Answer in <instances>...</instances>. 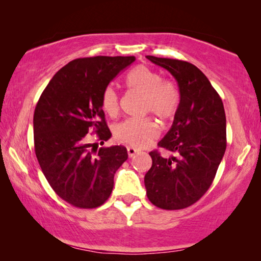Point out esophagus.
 Instances as JSON below:
<instances>
[{
  "mask_svg": "<svg viewBox=\"0 0 261 261\" xmlns=\"http://www.w3.org/2000/svg\"><path fill=\"white\" fill-rule=\"evenodd\" d=\"M127 152H128V156H129V158H133V156L137 154V153L139 152L137 148H133V147H128L127 148Z\"/></svg>",
  "mask_w": 261,
  "mask_h": 261,
  "instance_id": "esophagus-1",
  "label": "esophagus"
}]
</instances>
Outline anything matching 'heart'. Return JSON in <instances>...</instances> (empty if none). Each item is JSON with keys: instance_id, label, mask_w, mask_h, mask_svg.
Masks as SVG:
<instances>
[{"instance_id": "heart-1", "label": "heart", "mask_w": 261, "mask_h": 261, "mask_svg": "<svg viewBox=\"0 0 261 261\" xmlns=\"http://www.w3.org/2000/svg\"><path fill=\"white\" fill-rule=\"evenodd\" d=\"M130 90L145 96L142 110L153 113L162 121H170L178 112L180 95L173 82L162 80L156 71L145 65L134 67L126 78ZM103 109L110 116H115L120 110V96L115 88L107 87L102 96ZM159 135V127L151 117L129 119L117 124L114 129V137L121 144L133 148L148 146Z\"/></svg>"}]
</instances>
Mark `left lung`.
I'll return each mask as SVG.
<instances>
[{
    "instance_id": "1",
    "label": "left lung",
    "mask_w": 261,
    "mask_h": 261,
    "mask_svg": "<svg viewBox=\"0 0 261 261\" xmlns=\"http://www.w3.org/2000/svg\"><path fill=\"white\" fill-rule=\"evenodd\" d=\"M176 78L179 108L171 129L158 142L174 153L165 158L149 152L152 167L145 174L152 204L165 210L184 209L208 191L227 147L222 99L198 67L184 60L146 56Z\"/></svg>"
}]
</instances>
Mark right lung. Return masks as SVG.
I'll return each mask as SVG.
<instances>
[{
	"mask_svg": "<svg viewBox=\"0 0 261 261\" xmlns=\"http://www.w3.org/2000/svg\"><path fill=\"white\" fill-rule=\"evenodd\" d=\"M135 57L74 59L57 72L34 110L35 155L53 191L71 205L92 209L109 198L114 174L126 162L123 146L94 153L89 133L101 144L112 137L102 109L108 84Z\"/></svg>",
	"mask_w": 261,
	"mask_h": 261,
	"instance_id": "add662e5",
	"label": "right lung"
}]
</instances>
